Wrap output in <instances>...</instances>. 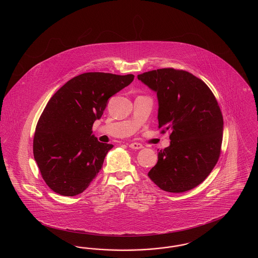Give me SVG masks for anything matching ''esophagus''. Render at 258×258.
Instances as JSON below:
<instances>
[{"label":"esophagus","instance_id":"esophagus-1","mask_svg":"<svg viewBox=\"0 0 258 258\" xmlns=\"http://www.w3.org/2000/svg\"><path fill=\"white\" fill-rule=\"evenodd\" d=\"M128 147L132 148V149H135V150H138V149H142L143 145L140 144V143H137V142H134V143H131L128 145Z\"/></svg>","mask_w":258,"mask_h":258}]
</instances>
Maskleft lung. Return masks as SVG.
Here are the masks:
<instances>
[{
  "label": "left lung",
  "mask_w": 258,
  "mask_h": 258,
  "mask_svg": "<svg viewBox=\"0 0 258 258\" xmlns=\"http://www.w3.org/2000/svg\"><path fill=\"white\" fill-rule=\"evenodd\" d=\"M157 93L159 128L170 145L158 153L149 178L162 190L184 192L201 184L221 155L223 118L212 91L182 70L160 69L137 75Z\"/></svg>",
  "instance_id": "left-lung-1"
}]
</instances>
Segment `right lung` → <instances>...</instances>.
Returning <instances> with one entry per match:
<instances>
[{"label": "right lung", "mask_w": 258, "mask_h": 258, "mask_svg": "<svg viewBox=\"0 0 258 258\" xmlns=\"http://www.w3.org/2000/svg\"><path fill=\"white\" fill-rule=\"evenodd\" d=\"M134 74L86 73L61 87L41 113L34 158L50 188L63 197L83 192L98 175L112 144L93 134L108 99L134 81Z\"/></svg>", "instance_id": "add662e5"}]
</instances>
